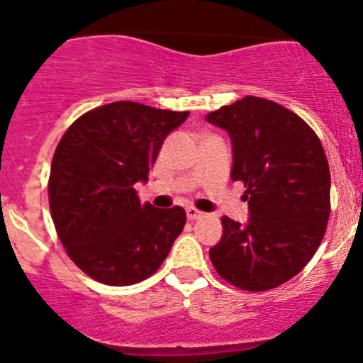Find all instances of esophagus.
Instances as JSON below:
<instances>
[{"label":"esophagus","instance_id":"obj_1","mask_svg":"<svg viewBox=\"0 0 363 363\" xmlns=\"http://www.w3.org/2000/svg\"><path fill=\"white\" fill-rule=\"evenodd\" d=\"M186 214H188V219H191V221H195V219L202 218L203 212H200L199 208H195V207H188V208H186Z\"/></svg>","mask_w":363,"mask_h":363}]
</instances>
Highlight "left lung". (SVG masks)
<instances>
[{
	"instance_id": "8db88e82",
	"label": "left lung",
	"mask_w": 363,
	"mask_h": 363,
	"mask_svg": "<svg viewBox=\"0 0 363 363\" xmlns=\"http://www.w3.org/2000/svg\"><path fill=\"white\" fill-rule=\"evenodd\" d=\"M228 131L232 181L244 182L247 225L223 216L208 256L219 276L246 291L295 277L323 240L330 216V168L313 128L276 101L244 96L205 116Z\"/></svg>"
}]
</instances>
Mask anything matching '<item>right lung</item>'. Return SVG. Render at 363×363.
<instances>
[{
  "mask_svg": "<svg viewBox=\"0 0 363 363\" xmlns=\"http://www.w3.org/2000/svg\"><path fill=\"white\" fill-rule=\"evenodd\" d=\"M189 112L113 101L65 131L49 175L57 237L73 263L98 283L130 286L160 269L186 225L184 208L140 203L163 140Z\"/></svg>",
  "mask_w": 363,
  "mask_h": 363,
  "instance_id": "obj_1",
  "label": "right lung"
}]
</instances>
